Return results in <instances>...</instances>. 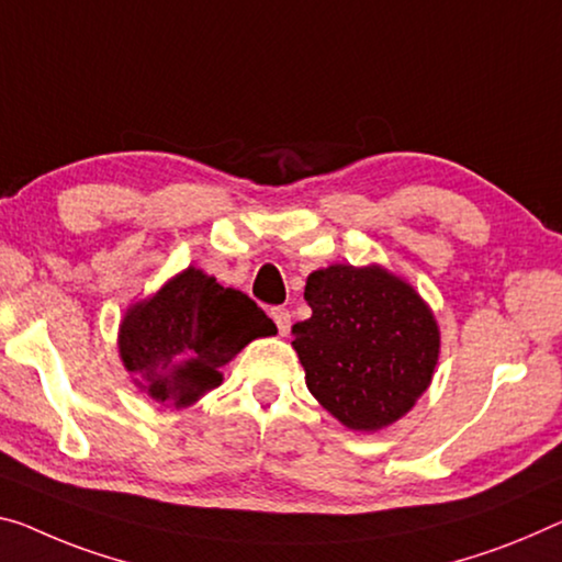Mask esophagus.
<instances>
[{
	"instance_id": "1",
	"label": "esophagus",
	"mask_w": 562,
	"mask_h": 562,
	"mask_svg": "<svg viewBox=\"0 0 562 562\" xmlns=\"http://www.w3.org/2000/svg\"><path fill=\"white\" fill-rule=\"evenodd\" d=\"M271 318L276 322V326H279V334L281 336L289 334V329H291V314H289L286 308H281V306L271 308Z\"/></svg>"
}]
</instances>
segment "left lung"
I'll list each match as a JSON object with an SVG mask.
<instances>
[{
	"label": "left lung",
	"instance_id": "left-lung-1",
	"mask_svg": "<svg viewBox=\"0 0 562 562\" xmlns=\"http://www.w3.org/2000/svg\"><path fill=\"white\" fill-rule=\"evenodd\" d=\"M311 318L293 324L306 386L344 427L376 431L404 417L427 392L439 329L407 281L382 266L334 263L304 291Z\"/></svg>",
	"mask_w": 562,
	"mask_h": 562
}]
</instances>
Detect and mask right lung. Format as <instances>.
Returning <instances> with one entry per match:
<instances>
[{"mask_svg":"<svg viewBox=\"0 0 562 562\" xmlns=\"http://www.w3.org/2000/svg\"><path fill=\"white\" fill-rule=\"evenodd\" d=\"M273 334L256 301L188 266L127 308L117 347L143 392L166 407H191L223 382L221 369L246 344Z\"/></svg>","mask_w":562,"mask_h":562,"instance_id":"1","label":"right lung"}]
</instances>
